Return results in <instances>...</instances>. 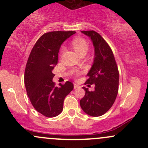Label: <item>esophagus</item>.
Instances as JSON below:
<instances>
[{
  "label": "esophagus",
  "instance_id": "esophagus-1",
  "mask_svg": "<svg viewBox=\"0 0 148 148\" xmlns=\"http://www.w3.org/2000/svg\"><path fill=\"white\" fill-rule=\"evenodd\" d=\"M80 88L79 85L77 84H74V89H76V88Z\"/></svg>",
  "mask_w": 148,
  "mask_h": 148
}]
</instances>
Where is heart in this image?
<instances>
[{
  "mask_svg": "<svg viewBox=\"0 0 148 148\" xmlns=\"http://www.w3.org/2000/svg\"><path fill=\"white\" fill-rule=\"evenodd\" d=\"M72 45L73 48L79 55L86 53L88 51V48H89L88 42L82 37H76V38L74 39L72 42ZM63 51L64 47H62L61 49V53L63 52Z\"/></svg>",
  "mask_w": 148,
  "mask_h": 148,
  "instance_id": "b5f03b06",
  "label": "heart"
}]
</instances>
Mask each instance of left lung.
Wrapping results in <instances>:
<instances>
[{
    "mask_svg": "<svg viewBox=\"0 0 148 148\" xmlns=\"http://www.w3.org/2000/svg\"><path fill=\"white\" fill-rule=\"evenodd\" d=\"M81 33L90 38L95 48L94 61L86 82V84H95V90L83 88L86 95L80 100V105L86 114L101 116L111 108L116 99L119 84L118 66L111 49L99 33L94 30H83Z\"/></svg>",
    "mask_w": 148,
    "mask_h": 148,
    "instance_id": "8db88e82",
    "label": "left lung"
}]
</instances>
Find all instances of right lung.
Listing matches in <instances>:
<instances>
[{
    "label": "right lung",
    "mask_w": 148,
    "mask_h": 148,
    "mask_svg": "<svg viewBox=\"0 0 148 148\" xmlns=\"http://www.w3.org/2000/svg\"><path fill=\"white\" fill-rule=\"evenodd\" d=\"M75 33L53 31L44 34L34 45L27 61L24 74L27 95L35 109L48 118L62 111L64 98L74 88L69 81L56 87L52 71L58 63L62 44Z\"/></svg>",
    "instance_id": "right-lung-1"
}]
</instances>
